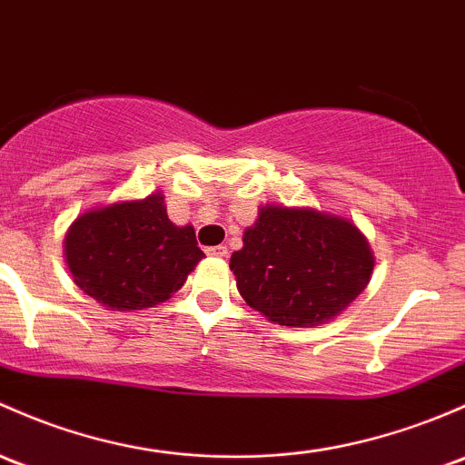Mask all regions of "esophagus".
Returning <instances> with one entry per match:
<instances>
[{
  "instance_id": "34e87169",
  "label": "esophagus",
  "mask_w": 465,
  "mask_h": 465,
  "mask_svg": "<svg viewBox=\"0 0 465 465\" xmlns=\"http://www.w3.org/2000/svg\"><path fill=\"white\" fill-rule=\"evenodd\" d=\"M227 247L224 245H216V247H209L207 249V256H213V258H224L227 256Z\"/></svg>"
}]
</instances>
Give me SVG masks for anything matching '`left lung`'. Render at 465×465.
<instances>
[{"label": "left lung", "instance_id": "1", "mask_svg": "<svg viewBox=\"0 0 465 465\" xmlns=\"http://www.w3.org/2000/svg\"><path fill=\"white\" fill-rule=\"evenodd\" d=\"M229 267L249 307L278 325L314 327L365 290L374 256L350 220L267 204L245 229Z\"/></svg>", "mask_w": 465, "mask_h": 465}]
</instances>
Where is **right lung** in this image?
<instances>
[{
  "instance_id": "add662e5",
  "label": "right lung",
  "mask_w": 465,
  "mask_h": 465,
  "mask_svg": "<svg viewBox=\"0 0 465 465\" xmlns=\"http://www.w3.org/2000/svg\"><path fill=\"white\" fill-rule=\"evenodd\" d=\"M64 256L84 294L114 312H131L175 294L204 253L192 224L175 227L163 193H151L77 216Z\"/></svg>"
}]
</instances>
